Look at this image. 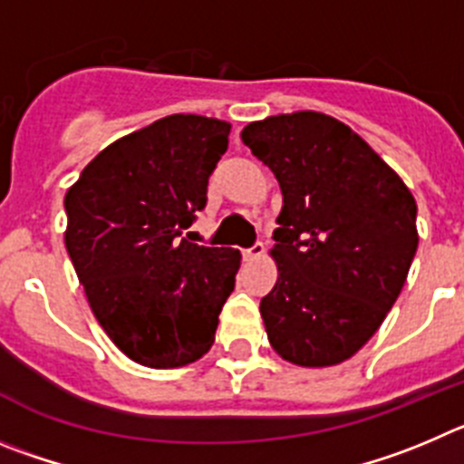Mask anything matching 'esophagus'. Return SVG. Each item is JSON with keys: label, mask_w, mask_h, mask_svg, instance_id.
<instances>
[{"label": "esophagus", "mask_w": 464, "mask_h": 464, "mask_svg": "<svg viewBox=\"0 0 464 464\" xmlns=\"http://www.w3.org/2000/svg\"><path fill=\"white\" fill-rule=\"evenodd\" d=\"M263 252H266V245H263V242H256L252 247L242 249V258H245V261H254V258L263 256Z\"/></svg>", "instance_id": "1"}]
</instances>
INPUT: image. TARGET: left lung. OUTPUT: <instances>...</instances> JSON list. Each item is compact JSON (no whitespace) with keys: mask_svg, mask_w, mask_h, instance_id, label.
Listing matches in <instances>:
<instances>
[{"mask_svg":"<svg viewBox=\"0 0 464 464\" xmlns=\"http://www.w3.org/2000/svg\"><path fill=\"white\" fill-rule=\"evenodd\" d=\"M242 143L284 196L261 298L275 352L303 367L352 358L398 300L419 247L416 201L365 140L324 112L277 115L242 129Z\"/></svg>","mask_w":464,"mask_h":464,"instance_id":"8db88e82","label":"left lung"}]
</instances>
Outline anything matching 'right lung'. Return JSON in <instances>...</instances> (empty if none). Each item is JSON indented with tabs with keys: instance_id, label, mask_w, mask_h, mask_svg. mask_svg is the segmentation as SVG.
I'll return each mask as SVG.
<instances>
[{
	"instance_id": "right-lung-1",
	"label": "right lung",
	"mask_w": 464,
	"mask_h": 464,
	"mask_svg": "<svg viewBox=\"0 0 464 464\" xmlns=\"http://www.w3.org/2000/svg\"><path fill=\"white\" fill-rule=\"evenodd\" d=\"M231 124L169 115L108 145L64 198L66 252L115 344L148 367H182L215 342L240 252L182 237L208 203Z\"/></svg>"
}]
</instances>
